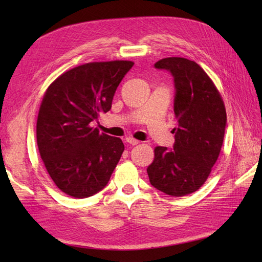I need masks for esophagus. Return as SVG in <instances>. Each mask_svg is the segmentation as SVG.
<instances>
[{"label": "esophagus", "instance_id": "esophagus-1", "mask_svg": "<svg viewBox=\"0 0 262 262\" xmlns=\"http://www.w3.org/2000/svg\"><path fill=\"white\" fill-rule=\"evenodd\" d=\"M126 142L129 144V145H133V146L137 145V144H138V141L135 140V138H133V137H127L126 138Z\"/></svg>", "mask_w": 262, "mask_h": 262}]
</instances>
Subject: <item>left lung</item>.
I'll return each instance as SVG.
<instances>
[{"mask_svg":"<svg viewBox=\"0 0 262 262\" xmlns=\"http://www.w3.org/2000/svg\"><path fill=\"white\" fill-rule=\"evenodd\" d=\"M171 73L178 125L173 147L158 146L147 168L151 185L172 197L198 190L210 173L223 145L226 111L220 92L193 60L168 57L154 64Z\"/></svg>","mask_w":262,"mask_h":262,"instance_id":"obj_1","label":"left lung"}]
</instances>
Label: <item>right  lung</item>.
<instances>
[{
  "label": "right lung",
  "instance_id": "1",
  "mask_svg": "<svg viewBox=\"0 0 262 262\" xmlns=\"http://www.w3.org/2000/svg\"><path fill=\"white\" fill-rule=\"evenodd\" d=\"M134 63H88L55 80L37 119V145L60 190L75 198L93 196L108 185L125 146L118 137L91 127L108 113L115 92Z\"/></svg>",
  "mask_w": 262,
  "mask_h": 262
}]
</instances>
